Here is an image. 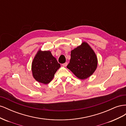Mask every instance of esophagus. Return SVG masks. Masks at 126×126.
<instances>
[{"instance_id":"obj_1","label":"esophagus","mask_w":126,"mask_h":126,"mask_svg":"<svg viewBox=\"0 0 126 126\" xmlns=\"http://www.w3.org/2000/svg\"><path fill=\"white\" fill-rule=\"evenodd\" d=\"M67 64H68V63H63V67H66L67 66Z\"/></svg>"}]
</instances>
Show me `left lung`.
<instances>
[{
	"mask_svg": "<svg viewBox=\"0 0 126 126\" xmlns=\"http://www.w3.org/2000/svg\"><path fill=\"white\" fill-rule=\"evenodd\" d=\"M97 63L94 50L84 42L71 51V59L67 67L78 78L85 79L96 70Z\"/></svg>",
	"mask_w": 126,
	"mask_h": 126,
	"instance_id": "1",
	"label": "left lung"
}]
</instances>
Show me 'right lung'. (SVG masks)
Masks as SVG:
<instances>
[{"mask_svg":"<svg viewBox=\"0 0 126 126\" xmlns=\"http://www.w3.org/2000/svg\"><path fill=\"white\" fill-rule=\"evenodd\" d=\"M60 64L49 51L39 50L32 63V75L37 81L47 84L54 77Z\"/></svg>","mask_w":126,"mask_h":126,"instance_id":"obj_1","label":"right lung"}]
</instances>
